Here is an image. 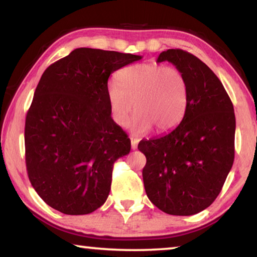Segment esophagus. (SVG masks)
<instances>
[{
	"mask_svg": "<svg viewBox=\"0 0 257 257\" xmlns=\"http://www.w3.org/2000/svg\"><path fill=\"white\" fill-rule=\"evenodd\" d=\"M130 141H132V149L133 150H136L137 149V146H138V139H136V138H133V137H130Z\"/></svg>",
	"mask_w": 257,
	"mask_h": 257,
	"instance_id": "obj_1",
	"label": "esophagus"
}]
</instances>
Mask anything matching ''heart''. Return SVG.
Masks as SVG:
<instances>
[{
  "label": "heart",
  "instance_id": "1",
  "mask_svg": "<svg viewBox=\"0 0 257 257\" xmlns=\"http://www.w3.org/2000/svg\"><path fill=\"white\" fill-rule=\"evenodd\" d=\"M107 101L114 122L124 125L133 110L132 132L142 135L154 128L169 132L184 118L188 87L185 76L176 68L153 63L127 67L107 85Z\"/></svg>",
  "mask_w": 257,
  "mask_h": 257
}]
</instances>
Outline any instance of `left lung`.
I'll return each mask as SVG.
<instances>
[{"instance_id": "obj_1", "label": "left lung", "mask_w": 257, "mask_h": 257, "mask_svg": "<svg viewBox=\"0 0 257 257\" xmlns=\"http://www.w3.org/2000/svg\"><path fill=\"white\" fill-rule=\"evenodd\" d=\"M172 63L185 76L188 102L181 122L162 136L143 139L147 197L171 215L205 210L222 189L234 159L236 118L222 82L196 56L168 50L156 62Z\"/></svg>"}]
</instances>
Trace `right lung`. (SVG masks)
<instances>
[{"label": "right lung", "instance_id": "obj_1", "mask_svg": "<svg viewBox=\"0 0 257 257\" xmlns=\"http://www.w3.org/2000/svg\"><path fill=\"white\" fill-rule=\"evenodd\" d=\"M141 55L80 47L46 69L25 125L29 180L47 205L69 215L105 203L113 164L132 144L107 101L112 72Z\"/></svg>", "mask_w": 257, "mask_h": 257}]
</instances>
